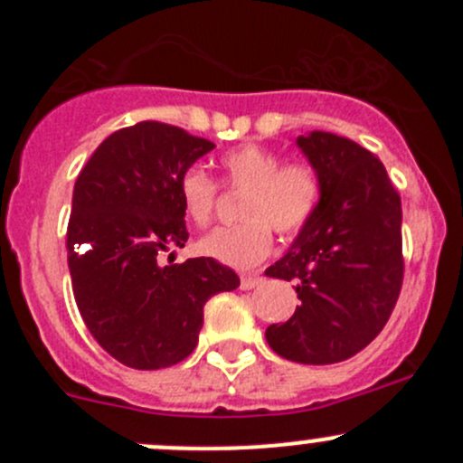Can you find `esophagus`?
<instances>
[{"label":"esophagus","instance_id":"esophagus-1","mask_svg":"<svg viewBox=\"0 0 463 463\" xmlns=\"http://www.w3.org/2000/svg\"><path fill=\"white\" fill-rule=\"evenodd\" d=\"M260 284H261V275H260V273H246V275H241V284H240V287L244 288V291H250V288L260 287Z\"/></svg>","mask_w":463,"mask_h":463}]
</instances>
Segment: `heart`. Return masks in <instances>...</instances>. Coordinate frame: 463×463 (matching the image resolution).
Wrapping results in <instances>:
<instances>
[{"label": "heart", "instance_id": "heart-1", "mask_svg": "<svg viewBox=\"0 0 463 463\" xmlns=\"http://www.w3.org/2000/svg\"><path fill=\"white\" fill-rule=\"evenodd\" d=\"M223 184L246 190L237 226L217 228L199 241V250L222 264L255 266L273 249V231L296 237L311 223L322 202L320 172L307 161H287L261 145L246 143L219 156ZM179 202L197 226L213 222L219 184L202 165H190L179 176Z\"/></svg>", "mask_w": 463, "mask_h": 463}]
</instances>
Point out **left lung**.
I'll return each mask as SVG.
<instances>
[{
    "label": "left lung",
    "mask_w": 463,
    "mask_h": 463,
    "mask_svg": "<svg viewBox=\"0 0 463 463\" xmlns=\"http://www.w3.org/2000/svg\"><path fill=\"white\" fill-rule=\"evenodd\" d=\"M320 172L322 202L291 250L266 269L296 282L302 302L266 340L282 358L331 365L352 358L390 320L403 284L401 197L385 165L358 143L329 132L298 138Z\"/></svg>",
    "instance_id": "1"
}]
</instances>
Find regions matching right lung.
<instances>
[{"mask_svg":"<svg viewBox=\"0 0 463 463\" xmlns=\"http://www.w3.org/2000/svg\"><path fill=\"white\" fill-rule=\"evenodd\" d=\"M213 147L175 125L143 120L98 145L73 185L67 226L73 298L96 343L134 370L188 358L208 298L240 287L235 270L213 258L158 264L188 241L181 172Z\"/></svg>","mask_w":463,"mask_h":463,"instance_id":"1","label":"right lung"}]
</instances>
